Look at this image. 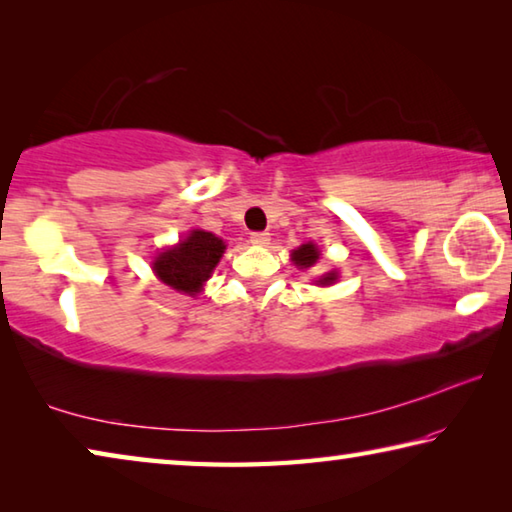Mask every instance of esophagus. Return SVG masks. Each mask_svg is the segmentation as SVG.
I'll return each mask as SVG.
<instances>
[{"label":"esophagus","instance_id":"esophagus-1","mask_svg":"<svg viewBox=\"0 0 512 512\" xmlns=\"http://www.w3.org/2000/svg\"><path fill=\"white\" fill-rule=\"evenodd\" d=\"M268 241H271V235H268V232H253V235H250V244L255 246H266Z\"/></svg>","mask_w":512,"mask_h":512}]
</instances>
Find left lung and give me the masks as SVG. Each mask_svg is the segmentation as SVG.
Segmentation results:
<instances>
[{"mask_svg": "<svg viewBox=\"0 0 512 512\" xmlns=\"http://www.w3.org/2000/svg\"><path fill=\"white\" fill-rule=\"evenodd\" d=\"M291 259L296 262V266L300 268H309L318 262V248L314 244H302L298 250H293ZM336 280V273H327L320 277V284H332Z\"/></svg>", "mask_w": 512, "mask_h": 512, "instance_id": "obj_1", "label": "left lung"}]
</instances>
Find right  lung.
Returning <instances> with one entry per match:
<instances>
[{"label": "right lung", "mask_w": 512, "mask_h": 512, "mask_svg": "<svg viewBox=\"0 0 512 512\" xmlns=\"http://www.w3.org/2000/svg\"><path fill=\"white\" fill-rule=\"evenodd\" d=\"M223 250V239L214 237L212 232L194 230L176 248L164 250L155 257L153 271L167 287L194 296L219 264Z\"/></svg>", "instance_id": "1"}]
</instances>
